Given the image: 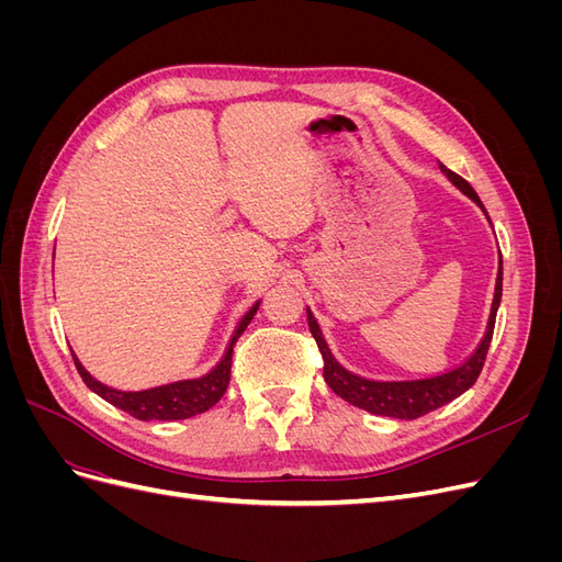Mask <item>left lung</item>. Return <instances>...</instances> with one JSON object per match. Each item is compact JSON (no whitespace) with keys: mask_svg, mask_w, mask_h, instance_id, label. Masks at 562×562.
Listing matches in <instances>:
<instances>
[{"mask_svg":"<svg viewBox=\"0 0 562 562\" xmlns=\"http://www.w3.org/2000/svg\"><path fill=\"white\" fill-rule=\"evenodd\" d=\"M438 166H440V171L448 176V180L457 187V190L467 194L487 217L483 201L479 199V194H475L473 187L462 176H457L454 171H450V168H446L443 164H438ZM499 302H502V255H499L495 297H492V310H490L487 328H485L481 345L475 347V351L464 363H459L457 368H452L448 372H440V375H434V378L401 380V382H380V380H366L361 375H353V372H349L347 368H342L335 361V356L330 353L326 339H323V333L318 328V323L310 310H307V321H310V330L318 345V351L323 356V378H326L328 386L339 398H345L347 403L361 407V411H368L372 415H384V417H394V419H417L422 415L436 411V407L454 401L457 396H462L464 391L471 389L473 382L479 380L487 349H490L492 330H495Z\"/></svg>","mask_w":562,"mask_h":562,"instance_id":"obj_1","label":"left lung"}]
</instances>
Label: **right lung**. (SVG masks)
<instances>
[{
	"mask_svg": "<svg viewBox=\"0 0 562 562\" xmlns=\"http://www.w3.org/2000/svg\"><path fill=\"white\" fill-rule=\"evenodd\" d=\"M260 307V300L252 304V307L246 312V316L239 321L236 326L232 342L220 361L211 372H206L203 378H194V380H178L171 384H161V386H151V389H143V391H119L112 389L103 382L93 380L83 366L77 361L75 356V366L79 370V375L91 391L100 398H105L108 403H112L119 411H124L128 415H133L135 419H187L206 413L209 407H213L220 398L225 396V391L229 386V370H232V351L236 339L241 337V333L248 328V323L252 321L255 312Z\"/></svg>",
	"mask_w": 562,
	"mask_h": 562,
	"instance_id": "right-lung-1",
	"label": "right lung"
}]
</instances>
